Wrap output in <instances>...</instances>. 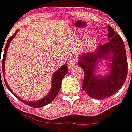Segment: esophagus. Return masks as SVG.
<instances>
[{
    "mask_svg": "<svg viewBox=\"0 0 132 132\" xmlns=\"http://www.w3.org/2000/svg\"><path fill=\"white\" fill-rule=\"evenodd\" d=\"M76 65V61L74 59H71L68 62V66L69 69H72Z\"/></svg>",
    "mask_w": 132,
    "mask_h": 132,
    "instance_id": "obj_1",
    "label": "esophagus"
}]
</instances>
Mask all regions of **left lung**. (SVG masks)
<instances>
[{
  "label": "left lung",
  "instance_id": "obj_1",
  "mask_svg": "<svg viewBox=\"0 0 132 132\" xmlns=\"http://www.w3.org/2000/svg\"><path fill=\"white\" fill-rule=\"evenodd\" d=\"M108 32V43L100 45L95 54L87 53L81 56L78 63L84 70L82 89L93 98H109L122 87L127 77L128 62L123 41L109 25ZM110 53H113L112 57L109 55ZM104 58H109L112 61L110 64V73L103 78L95 77L94 73L95 62Z\"/></svg>",
  "mask_w": 132,
  "mask_h": 132
}]
</instances>
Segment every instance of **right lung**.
<instances>
[{
  "label": "right lung",
  "instance_id": "right-lung-1",
  "mask_svg": "<svg viewBox=\"0 0 132 132\" xmlns=\"http://www.w3.org/2000/svg\"><path fill=\"white\" fill-rule=\"evenodd\" d=\"M16 33L17 31L14 33V35H12V37H10L9 39H8L7 43H6V45L5 46V49H4V52H3V56L2 59V70H3V75H4V64H5V59H6V52H7V49L8 47H9V45L10 43V41L13 39V37H15L16 35ZM1 55L0 54V62H1ZM68 72V66L65 64L62 67H61L56 72H55L54 74H53V79H52V87H51V89L50 91V93L48 94L47 96H45L44 98L40 99L39 101H26L24 100H22L20 98H18V96L15 95L14 93H13V92L10 89V88L9 87L6 81V80L4 79V81H5V84H6V87L9 89V90L16 97L18 98L20 101H22L23 103L26 104V105H28L29 106H31V107H34V108H38V107H42V106H44L47 104H50L53 99L56 98V96L57 95L59 89L61 88V83H62V78L64 76L67 74V73ZM0 76H1V70H0Z\"/></svg>",
  "mask_w": 132,
  "mask_h": 132
}]
</instances>
